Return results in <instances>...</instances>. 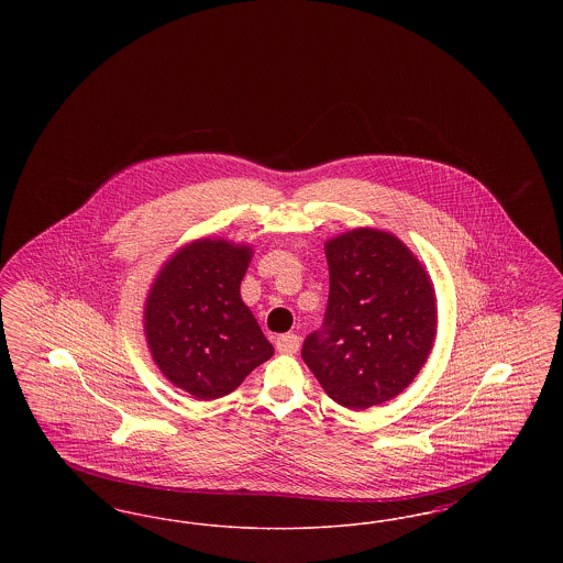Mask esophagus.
<instances>
[{
    "mask_svg": "<svg viewBox=\"0 0 563 563\" xmlns=\"http://www.w3.org/2000/svg\"><path fill=\"white\" fill-rule=\"evenodd\" d=\"M276 350L280 354H295L299 350V335L295 333H283L276 338Z\"/></svg>",
    "mask_w": 563,
    "mask_h": 563,
    "instance_id": "34e87169",
    "label": "esophagus"
}]
</instances>
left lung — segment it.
<instances>
[{
  "mask_svg": "<svg viewBox=\"0 0 563 563\" xmlns=\"http://www.w3.org/2000/svg\"><path fill=\"white\" fill-rule=\"evenodd\" d=\"M329 303L301 356L342 407L395 399L437 338V295L424 264L393 232L354 228L324 242Z\"/></svg>",
  "mask_w": 563,
  "mask_h": 563,
  "instance_id": "obj_1",
  "label": "left lung"
}]
</instances>
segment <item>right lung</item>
I'll return each instance as SVG.
<instances>
[{"label": "right lung", "instance_id": "add662e5", "mask_svg": "<svg viewBox=\"0 0 563 563\" xmlns=\"http://www.w3.org/2000/svg\"><path fill=\"white\" fill-rule=\"evenodd\" d=\"M251 257L246 242L196 239L162 264L145 297L143 331L154 363L200 401L230 395L274 354L241 297Z\"/></svg>", "mask_w": 563, "mask_h": 563}]
</instances>
